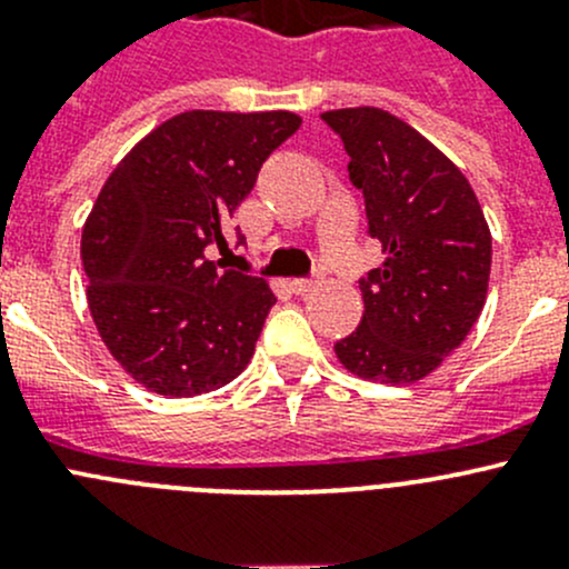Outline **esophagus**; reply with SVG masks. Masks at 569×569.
<instances>
[{
  "mask_svg": "<svg viewBox=\"0 0 569 569\" xmlns=\"http://www.w3.org/2000/svg\"><path fill=\"white\" fill-rule=\"evenodd\" d=\"M313 286H317V280H311V278L291 280V291H295L297 297H306V295H311V291H313Z\"/></svg>",
  "mask_w": 569,
  "mask_h": 569,
  "instance_id": "1",
  "label": "esophagus"
}]
</instances>
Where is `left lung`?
<instances>
[{
    "label": "left lung",
    "instance_id": "1",
    "mask_svg": "<svg viewBox=\"0 0 569 569\" xmlns=\"http://www.w3.org/2000/svg\"><path fill=\"white\" fill-rule=\"evenodd\" d=\"M349 153L386 261L360 278L363 319L336 343L352 375L407 386L432 375L479 319L492 239L468 178L427 137L377 107L321 114Z\"/></svg>",
    "mask_w": 569,
    "mask_h": 569
}]
</instances>
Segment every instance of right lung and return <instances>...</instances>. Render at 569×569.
<instances>
[{
    "label": "right lung",
    "instance_id": "add662e5",
    "mask_svg": "<svg viewBox=\"0 0 569 569\" xmlns=\"http://www.w3.org/2000/svg\"><path fill=\"white\" fill-rule=\"evenodd\" d=\"M300 123L283 109L181 112L142 137L101 187L82 228L88 306L112 358L148 391L209 393L250 363L278 297L209 250L228 248V217Z\"/></svg>",
    "mask_w": 569,
    "mask_h": 569
}]
</instances>
